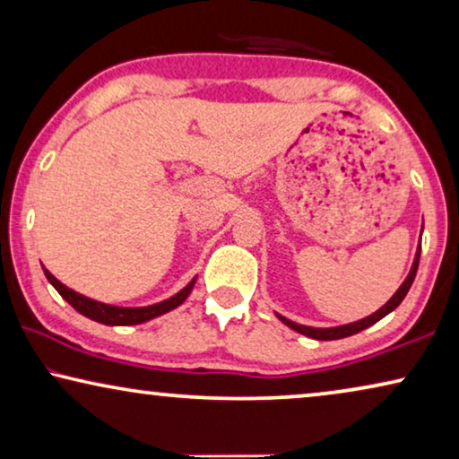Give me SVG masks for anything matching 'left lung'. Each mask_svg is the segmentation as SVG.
<instances>
[{"label": "left lung", "mask_w": 459, "mask_h": 459, "mask_svg": "<svg viewBox=\"0 0 459 459\" xmlns=\"http://www.w3.org/2000/svg\"><path fill=\"white\" fill-rule=\"evenodd\" d=\"M424 230V225H422ZM418 263H420V244H418V250H416V256H413V263H411V269L410 273H407V278L403 280V284L397 288V292L393 294L391 299L386 300V305H382L378 311H374L372 316L363 317V319H357L353 324H344V325H334V328H313V325H303V324H297L292 322V319H286L284 316H280V313H275L278 319L281 324H286L288 328H292L294 332H299V334H305L309 338H316V341H338V338H347V336H353L357 332L369 328V325H374L376 322H380L382 317H386L388 313L397 309L401 305V300L405 299V294L410 292V288L413 284V278H416V272H418Z\"/></svg>", "instance_id": "left-lung-1"}]
</instances>
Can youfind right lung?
<instances>
[{"mask_svg":"<svg viewBox=\"0 0 459 459\" xmlns=\"http://www.w3.org/2000/svg\"><path fill=\"white\" fill-rule=\"evenodd\" d=\"M43 273H46L49 284L58 290L60 297L65 299L66 303L73 307V309H77L81 316L90 317V319H93V322L104 324V325H135V324L148 322V319L159 317V316H162V313H169L171 309H175V307H179L181 303H184V300L187 299V294L192 292L194 284H196V278H192L190 284H187L186 288H181V290L178 294H173L171 299L160 300V303H154L148 307H117V305L100 303V300L87 299V297H83V294L71 290V288L62 284L60 280H56L46 267H43Z\"/></svg>","mask_w":459,"mask_h":459,"instance_id":"add662e5","label":"right lung"}]
</instances>
